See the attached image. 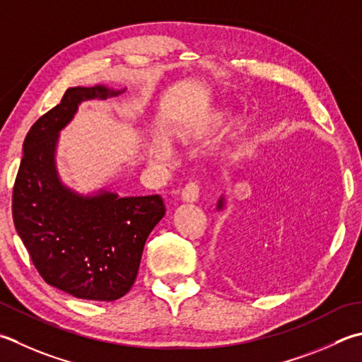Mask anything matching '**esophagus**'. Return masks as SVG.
Masks as SVG:
<instances>
[{
	"label": "esophagus",
	"instance_id": "esophagus-1",
	"mask_svg": "<svg viewBox=\"0 0 362 362\" xmlns=\"http://www.w3.org/2000/svg\"><path fill=\"white\" fill-rule=\"evenodd\" d=\"M180 197L187 202H194L199 197V185L196 182H188L185 187H183Z\"/></svg>",
	"mask_w": 362,
	"mask_h": 362
}]
</instances>
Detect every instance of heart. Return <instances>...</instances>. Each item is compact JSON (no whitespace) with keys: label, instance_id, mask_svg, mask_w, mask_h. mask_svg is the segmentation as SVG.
Wrapping results in <instances>:
<instances>
[{"label":"heart","instance_id":"heart-1","mask_svg":"<svg viewBox=\"0 0 362 362\" xmlns=\"http://www.w3.org/2000/svg\"><path fill=\"white\" fill-rule=\"evenodd\" d=\"M228 119V112L226 111H216L214 115H210L207 119L202 120L201 124H197L196 127H187V129L177 130L175 132V138L180 141V143H193V141L202 138L204 134H207L216 127L221 125L224 120ZM155 155L161 160H169L171 158V147L166 143V141L160 139L157 144H155Z\"/></svg>","mask_w":362,"mask_h":362}]
</instances>
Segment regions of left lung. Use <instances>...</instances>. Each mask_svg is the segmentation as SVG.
<instances>
[{"instance_id":"obj_1","label":"left lung","mask_w":362,"mask_h":362,"mask_svg":"<svg viewBox=\"0 0 362 362\" xmlns=\"http://www.w3.org/2000/svg\"><path fill=\"white\" fill-rule=\"evenodd\" d=\"M218 207H219V209L223 207V199H219V202H218Z\"/></svg>"}]
</instances>
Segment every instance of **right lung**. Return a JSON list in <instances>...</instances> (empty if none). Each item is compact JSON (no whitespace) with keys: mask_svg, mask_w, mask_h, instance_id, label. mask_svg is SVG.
<instances>
[{"mask_svg":"<svg viewBox=\"0 0 362 362\" xmlns=\"http://www.w3.org/2000/svg\"><path fill=\"white\" fill-rule=\"evenodd\" d=\"M105 86L70 88L35 120L13 183V226L47 284L83 300L115 301L138 276L148 233L165 216L160 194L83 197L62 187L54 169L58 133L90 98L117 95Z\"/></svg>","mask_w":362,"mask_h":362,"instance_id":"1","label":"right lung"}]
</instances>
